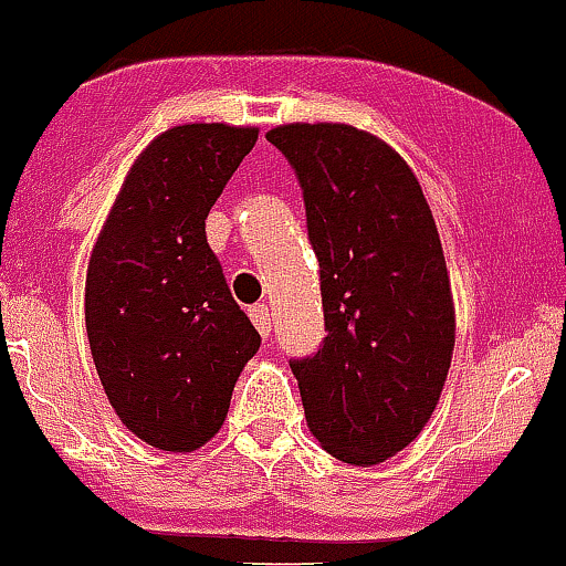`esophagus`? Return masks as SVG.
I'll return each mask as SVG.
<instances>
[{"instance_id": "34e87169", "label": "esophagus", "mask_w": 566, "mask_h": 566, "mask_svg": "<svg viewBox=\"0 0 566 566\" xmlns=\"http://www.w3.org/2000/svg\"><path fill=\"white\" fill-rule=\"evenodd\" d=\"M249 317H252L254 328H258L263 337H269V332H272V317H269V306L266 303H258V306L249 308Z\"/></svg>"}]
</instances>
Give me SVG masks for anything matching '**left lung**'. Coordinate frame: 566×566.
I'll return each instance as SVG.
<instances>
[{"mask_svg": "<svg viewBox=\"0 0 566 566\" xmlns=\"http://www.w3.org/2000/svg\"><path fill=\"white\" fill-rule=\"evenodd\" d=\"M319 263L326 337L289 359L306 422L332 457L377 464L413 442L442 394L453 300L442 243L408 164L348 124H283Z\"/></svg>", "mask_w": 566, "mask_h": 566, "instance_id": "obj_1", "label": "left lung"}]
</instances>
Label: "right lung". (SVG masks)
<instances>
[{"label": "right lung", "mask_w": 566, "mask_h": 566, "mask_svg": "<svg viewBox=\"0 0 566 566\" xmlns=\"http://www.w3.org/2000/svg\"><path fill=\"white\" fill-rule=\"evenodd\" d=\"M258 142L254 127L184 124L129 169L87 269L98 379L129 431L195 451L221 431L260 334L207 243V214Z\"/></svg>", "instance_id": "obj_1"}]
</instances>
